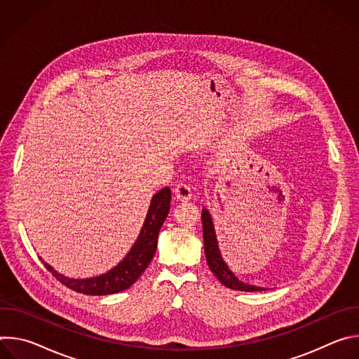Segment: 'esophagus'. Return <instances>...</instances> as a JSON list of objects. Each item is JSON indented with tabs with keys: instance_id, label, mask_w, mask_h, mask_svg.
<instances>
[{
	"instance_id": "esophagus-1",
	"label": "esophagus",
	"mask_w": 359,
	"mask_h": 359,
	"mask_svg": "<svg viewBox=\"0 0 359 359\" xmlns=\"http://www.w3.org/2000/svg\"><path fill=\"white\" fill-rule=\"evenodd\" d=\"M175 196L179 198V200H182V201H184V200H190L191 198V187L189 186V184H186V183H179L176 187H175Z\"/></svg>"
}]
</instances>
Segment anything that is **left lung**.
Returning <instances> with one entry per match:
<instances>
[{"mask_svg": "<svg viewBox=\"0 0 359 359\" xmlns=\"http://www.w3.org/2000/svg\"><path fill=\"white\" fill-rule=\"evenodd\" d=\"M201 223H203V241H204V254H206V260L209 264V269L213 271V274L217 277V280L226 285L227 288L237 290V291H266L264 287H255L247 283L240 281L233 271L227 267L224 263L222 252L219 250V243L216 238L215 224L212 220V216L206 208L201 210Z\"/></svg>", "mask_w": 359, "mask_h": 359, "instance_id": "8db88e82", "label": "left lung"}]
</instances>
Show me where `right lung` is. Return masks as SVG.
Here are the masks:
<instances>
[{"label": "right lung", "instance_id": "1", "mask_svg": "<svg viewBox=\"0 0 359 359\" xmlns=\"http://www.w3.org/2000/svg\"><path fill=\"white\" fill-rule=\"evenodd\" d=\"M172 193L169 187H163L151 197L150 206L139 233L137 240L126 254V257L108 273L90 278H69L54 270L43 260L46 270L68 288L86 295H108L129 288L147 269L158 247V237L163 222L170 210Z\"/></svg>", "mask_w": 359, "mask_h": 359}]
</instances>
